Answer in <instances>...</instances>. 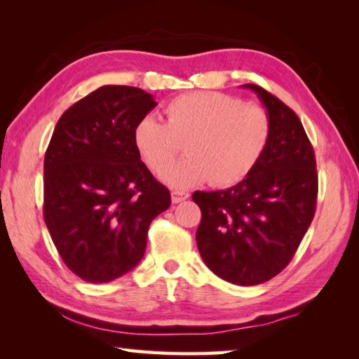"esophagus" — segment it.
I'll list each match as a JSON object with an SVG mask.
<instances>
[{"mask_svg": "<svg viewBox=\"0 0 359 359\" xmlns=\"http://www.w3.org/2000/svg\"><path fill=\"white\" fill-rule=\"evenodd\" d=\"M187 198H188V193H185V191H180V190L171 191V199H172L174 204H179L182 201H185Z\"/></svg>", "mask_w": 359, "mask_h": 359, "instance_id": "obj_1", "label": "esophagus"}]
</instances>
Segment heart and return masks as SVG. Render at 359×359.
<instances>
[{
  "label": "heart",
  "instance_id": "b5f03b06",
  "mask_svg": "<svg viewBox=\"0 0 359 359\" xmlns=\"http://www.w3.org/2000/svg\"><path fill=\"white\" fill-rule=\"evenodd\" d=\"M166 121L144 117L133 130L142 161L156 174L177 159L181 144L189 156L163 174L169 185L187 188L209 180L234 185L257 166L269 141L271 123L258 106L217 92H193L165 106Z\"/></svg>",
  "mask_w": 359,
  "mask_h": 359
}]
</instances>
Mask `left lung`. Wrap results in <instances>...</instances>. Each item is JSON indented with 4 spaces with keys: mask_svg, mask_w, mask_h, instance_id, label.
Segmentation results:
<instances>
[{
    "mask_svg": "<svg viewBox=\"0 0 359 359\" xmlns=\"http://www.w3.org/2000/svg\"><path fill=\"white\" fill-rule=\"evenodd\" d=\"M271 135L250 174L228 190L194 191L201 209L196 244L209 269L234 285H259L287 267L312 223L318 175L297 115L255 83Z\"/></svg>",
    "mask_w": 359,
    "mask_h": 359,
    "instance_id": "8db88e82",
    "label": "left lung"
}]
</instances>
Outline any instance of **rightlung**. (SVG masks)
<instances>
[{
  "label": "right lung",
  "instance_id": "1",
  "mask_svg": "<svg viewBox=\"0 0 359 359\" xmlns=\"http://www.w3.org/2000/svg\"><path fill=\"white\" fill-rule=\"evenodd\" d=\"M158 102L128 85H104L72 104L44 158V220L65 264L107 283L142 259L169 190L141 161L133 130Z\"/></svg>",
  "mask_w": 359,
  "mask_h": 359
}]
</instances>
